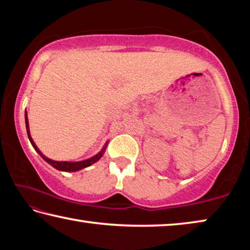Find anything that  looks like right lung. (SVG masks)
I'll return each instance as SVG.
<instances>
[{"label": "right lung", "instance_id": "add662e5", "mask_svg": "<svg viewBox=\"0 0 250 250\" xmlns=\"http://www.w3.org/2000/svg\"><path fill=\"white\" fill-rule=\"evenodd\" d=\"M25 125H26V131H27V135H28V139L29 141H31L32 146L34 149H35V151L39 153L42 158H43L46 162H47L48 164H50L53 167L57 168V170L59 171H64V172H76V171H79L82 170V168H84L87 167H90L91 164L96 163L97 161H98L101 156L104 155V151H105V147H107V143H105L104 146L103 147V150H101L98 154H96L95 156H92V158L90 159H87V160H83V161H79V162H67V161H54V160H50L48 158H46V156L42 153V152L40 151L39 147L36 146L35 142L33 141V139L31 137V133H29V125H28V119H27V113L26 111H25Z\"/></svg>", "mask_w": 250, "mask_h": 250}]
</instances>
